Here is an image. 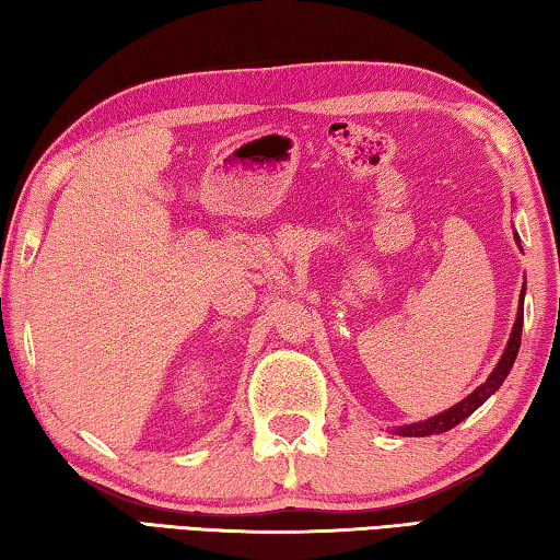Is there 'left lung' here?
I'll list each match as a JSON object with an SVG mask.
<instances>
[{"instance_id":"1","label":"left lung","mask_w":560,"mask_h":560,"mask_svg":"<svg viewBox=\"0 0 560 560\" xmlns=\"http://www.w3.org/2000/svg\"><path fill=\"white\" fill-rule=\"evenodd\" d=\"M521 296H524V293H521ZM521 326H524V308L518 311L514 330H511V338H509V346H506L504 355H501V360L497 363L494 371H491V375L487 377V383H481L477 390L464 397L462 402L450 407V410H444L442 415H434V417H430V420H424V422L405 424V428H397L395 432L397 434H405V438H428V434L447 432V430L454 428V424H459L462 420H467V417L474 410H477V407L485 402L489 395H494L499 387H501V383L506 381V375L511 371V365H514L516 353H518V346H521Z\"/></svg>"}]
</instances>
